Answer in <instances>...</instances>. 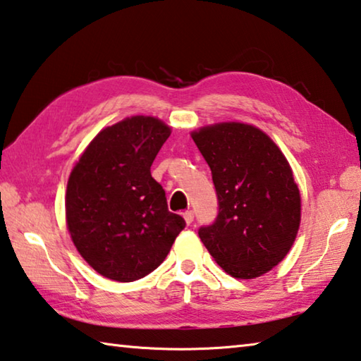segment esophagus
Wrapping results in <instances>:
<instances>
[{"instance_id":"obj_1","label":"esophagus","mask_w":361,"mask_h":361,"mask_svg":"<svg viewBox=\"0 0 361 361\" xmlns=\"http://www.w3.org/2000/svg\"><path fill=\"white\" fill-rule=\"evenodd\" d=\"M184 219H185V222L190 225L192 222H193V219H195V214H193V211H185L184 212Z\"/></svg>"}]
</instances>
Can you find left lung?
Segmentation results:
<instances>
[{"mask_svg": "<svg viewBox=\"0 0 361 361\" xmlns=\"http://www.w3.org/2000/svg\"><path fill=\"white\" fill-rule=\"evenodd\" d=\"M212 173L219 212L201 241L226 273L254 279L283 260L296 238L301 198L292 168L262 130L219 123L192 133Z\"/></svg>", "mask_w": 361, "mask_h": 361, "instance_id": "1", "label": "left lung"}]
</instances>
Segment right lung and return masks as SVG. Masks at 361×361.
Segmentation results:
<instances>
[{
    "instance_id": "1",
    "label": "right lung",
    "mask_w": 361,
    "mask_h": 361,
    "mask_svg": "<svg viewBox=\"0 0 361 361\" xmlns=\"http://www.w3.org/2000/svg\"><path fill=\"white\" fill-rule=\"evenodd\" d=\"M169 135L154 117L122 120L98 133L69 176L68 230L79 254L107 279L133 282L150 274L185 228L150 174Z\"/></svg>"
}]
</instances>
